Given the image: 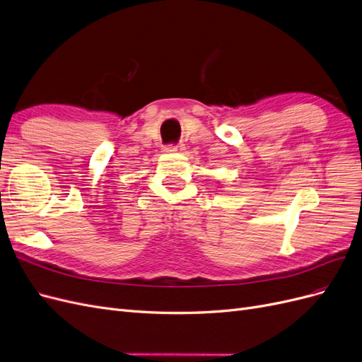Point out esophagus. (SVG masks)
<instances>
[{"mask_svg": "<svg viewBox=\"0 0 362 362\" xmlns=\"http://www.w3.org/2000/svg\"><path fill=\"white\" fill-rule=\"evenodd\" d=\"M184 151V145H180V146H166L164 148V152H170V154H178V152H182Z\"/></svg>", "mask_w": 362, "mask_h": 362, "instance_id": "1", "label": "esophagus"}]
</instances>
